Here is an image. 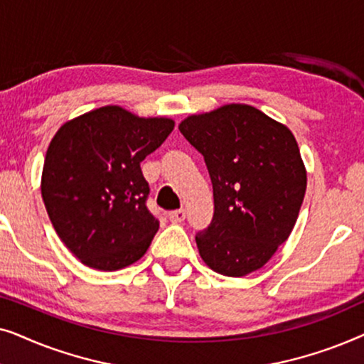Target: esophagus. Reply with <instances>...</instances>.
<instances>
[{
  "label": "esophagus",
  "mask_w": 364,
  "mask_h": 364,
  "mask_svg": "<svg viewBox=\"0 0 364 364\" xmlns=\"http://www.w3.org/2000/svg\"><path fill=\"white\" fill-rule=\"evenodd\" d=\"M168 220L172 223H181L186 220V210L183 208H178V210H173V212H168Z\"/></svg>",
  "instance_id": "esophagus-1"
}]
</instances>
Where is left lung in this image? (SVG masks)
<instances>
[{
	"label": "left lung",
	"instance_id": "8db88e82",
	"mask_svg": "<svg viewBox=\"0 0 364 364\" xmlns=\"http://www.w3.org/2000/svg\"><path fill=\"white\" fill-rule=\"evenodd\" d=\"M203 156L213 218L197 233L207 267L225 277L260 270L288 240L306 191V168L285 124L248 104H225L178 124Z\"/></svg>",
	"mask_w": 364,
	"mask_h": 364
}]
</instances>
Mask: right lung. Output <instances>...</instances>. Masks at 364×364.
<instances>
[{
    "mask_svg": "<svg viewBox=\"0 0 364 364\" xmlns=\"http://www.w3.org/2000/svg\"><path fill=\"white\" fill-rule=\"evenodd\" d=\"M173 124L104 106L54 134L41 196L54 230L86 267L121 270L147 252L159 222L146 207L149 183L141 162L162 146Z\"/></svg>",
    "mask_w": 364,
    "mask_h": 364,
    "instance_id": "add662e5",
    "label": "right lung"
}]
</instances>
